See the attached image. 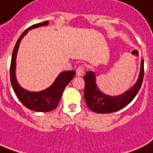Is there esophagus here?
Masks as SVG:
<instances>
[{
  "mask_svg": "<svg viewBox=\"0 0 153 153\" xmlns=\"http://www.w3.org/2000/svg\"><path fill=\"white\" fill-rule=\"evenodd\" d=\"M83 74H84V68H83L82 66H79L76 69L77 76H82Z\"/></svg>",
  "mask_w": 153,
  "mask_h": 153,
  "instance_id": "34e87169",
  "label": "esophagus"
}]
</instances>
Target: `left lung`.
<instances>
[{
    "label": "left lung",
    "mask_w": 153,
    "mask_h": 153,
    "mask_svg": "<svg viewBox=\"0 0 153 153\" xmlns=\"http://www.w3.org/2000/svg\"><path fill=\"white\" fill-rule=\"evenodd\" d=\"M144 76V61L142 60L137 82L128 90L118 96H110L101 92L96 84L94 71H88L83 78L85 80L84 99L87 106L93 112L108 114L116 112L130 103L135 97L142 85Z\"/></svg>",
    "instance_id": "left-lung-1"
}]
</instances>
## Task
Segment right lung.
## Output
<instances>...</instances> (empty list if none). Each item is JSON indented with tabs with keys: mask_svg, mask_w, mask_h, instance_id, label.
Instances as JSON below:
<instances>
[{
	"mask_svg": "<svg viewBox=\"0 0 153 153\" xmlns=\"http://www.w3.org/2000/svg\"><path fill=\"white\" fill-rule=\"evenodd\" d=\"M49 24V21L43 23H38L32 25L27 29L24 33L20 36L17 43L14 48L12 57H11V68H10V79L14 92L20 100L22 104L26 106L28 109L38 111V112H49L54 110L57 106L59 101L61 100L64 89L67 85L72 80L75 76V71H62L57 75L55 81L51 85L46 89L39 91V92H31L19 85L16 79V58L19 51V45L22 39L24 38L29 30L36 29L39 27L47 26Z\"/></svg>",
	"mask_w": 153,
	"mask_h": 153,
	"instance_id": "right-lung-1",
	"label": "right lung"
}]
</instances>
